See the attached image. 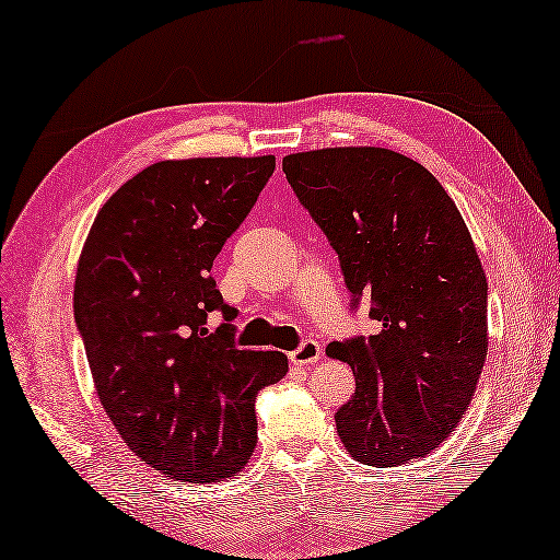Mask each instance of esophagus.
<instances>
[{
	"label": "esophagus",
	"instance_id": "1",
	"mask_svg": "<svg viewBox=\"0 0 560 560\" xmlns=\"http://www.w3.org/2000/svg\"><path fill=\"white\" fill-rule=\"evenodd\" d=\"M323 358V348L315 340H306V342H301V348L299 350H293L291 354H289V360L293 362V364H299V368H308V364H315Z\"/></svg>",
	"mask_w": 560,
	"mask_h": 560
}]
</instances>
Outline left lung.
Wrapping results in <instances>:
<instances>
[{
    "label": "left lung",
    "mask_w": 560,
    "mask_h": 560,
    "mask_svg": "<svg viewBox=\"0 0 560 560\" xmlns=\"http://www.w3.org/2000/svg\"><path fill=\"white\" fill-rule=\"evenodd\" d=\"M293 192L338 252L345 287L380 330L330 342L352 401L335 416L354 460L425 457L457 429L487 358V277L460 210L429 168L382 147L283 156Z\"/></svg>",
    "instance_id": "left-lung-1"
}]
</instances>
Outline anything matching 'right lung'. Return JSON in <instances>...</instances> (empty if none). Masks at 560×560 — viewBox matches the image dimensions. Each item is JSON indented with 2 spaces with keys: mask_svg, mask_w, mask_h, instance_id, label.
Listing matches in <instances>:
<instances>
[{
  "mask_svg": "<svg viewBox=\"0 0 560 560\" xmlns=\"http://www.w3.org/2000/svg\"><path fill=\"white\" fill-rule=\"evenodd\" d=\"M273 156L159 161L100 208L80 252L73 311L97 399L121 441L180 482L237 475L257 445L254 399L289 372L277 350H237L235 308L210 277Z\"/></svg>",
  "mask_w": 560,
  "mask_h": 560,
  "instance_id": "obj_1",
  "label": "right lung"
}]
</instances>
